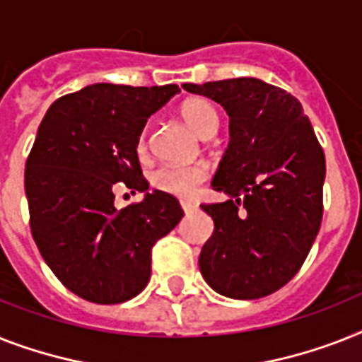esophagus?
I'll use <instances>...</instances> for the list:
<instances>
[{"mask_svg":"<svg viewBox=\"0 0 362 362\" xmlns=\"http://www.w3.org/2000/svg\"><path fill=\"white\" fill-rule=\"evenodd\" d=\"M182 210L186 211V214H193V211H197V208H199V204H195V202L191 201H182Z\"/></svg>","mask_w":362,"mask_h":362,"instance_id":"obj_1","label":"esophagus"}]
</instances>
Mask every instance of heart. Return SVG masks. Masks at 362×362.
Masks as SVG:
<instances>
[{"label": "heart", "instance_id": "obj_1", "mask_svg": "<svg viewBox=\"0 0 362 362\" xmlns=\"http://www.w3.org/2000/svg\"><path fill=\"white\" fill-rule=\"evenodd\" d=\"M182 119L186 120L191 130L201 137H211L219 126V111L210 100L189 98L180 107ZM137 152H146V134L143 132L137 141ZM208 167L202 163L191 165H161L151 175V184L154 189L176 197L195 195L197 189L206 182Z\"/></svg>", "mask_w": 362, "mask_h": 362}]
</instances>
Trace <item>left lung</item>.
Segmentation results:
<instances>
[{"label":"left lung","instance_id":"obj_1","mask_svg":"<svg viewBox=\"0 0 362 362\" xmlns=\"http://www.w3.org/2000/svg\"><path fill=\"white\" fill-rule=\"evenodd\" d=\"M184 89L216 100L230 117V143L211 187L227 202H204L214 234L199 267L221 296L258 299L301 269L324 216L325 154L298 98L257 78Z\"/></svg>","mask_w":362,"mask_h":362}]
</instances>
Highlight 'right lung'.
<instances>
[{"label": "right lung", "instance_id": "obj_1", "mask_svg": "<svg viewBox=\"0 0 362 362\" xmlns=\"http://www.w3.org/2000/svg\"><path fill=\"white\" fill-rule=\"evenodd\" d=\"M178 85L95 83L57 98L25 161L29 227L55 277L79 298L122 303L146 286L152 247L184 210L163 191L122 210L117 187L148 189L137 158L146 119Z\"/></svg>", "mask_w": 362, "mask_h": 362}]
</instances>
